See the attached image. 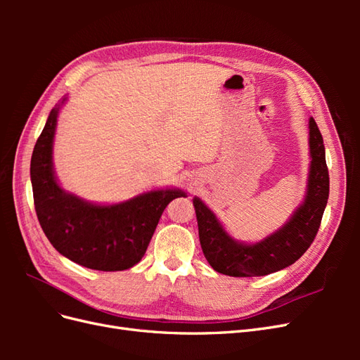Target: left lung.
Here are the masks:
<instances>
[{
	"label": "left lung",
	"mask_w": 360,
	"mask_h": 360,
	"mask_svg": "<svg viewBox=\"0 0 360 360\" xmlns=\"http://www.w3.org/2000/svg\"><path fill=\"white\" fill-rule=\"evenodd\" d=\"M309 153L311 167L303 204L284 226L258 243L234 240L209 207L200 198H193L202 252L217 274L234 278L264 276L291 266L307 252L319 233L329 198L323 136L314 118L309 120Z\"/></svg>",
	"instance_id": "obj_1"
}]
</instances>
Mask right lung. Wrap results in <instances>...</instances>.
<instances>
[{
	"instance_id": "obj_1",
	"label": "right lung",
	"mask_w": 360,
	"mask_h": 360,
	"mask_svg": "<svg viewBox=\"0 0 360 360\" xmlns=\"http://www.w3.org/2000/svg\"><path fill=\"white\" fill-rule=\"evenodd\" d=\"M58 111L60 105L51 111L31 156L32 197L41 230L76 264L102 271L134 267L144 257L165 207L186 192L159 189L120 204L97 205L61 189L52 165Z\"/></svg>"
}]
</instances>
